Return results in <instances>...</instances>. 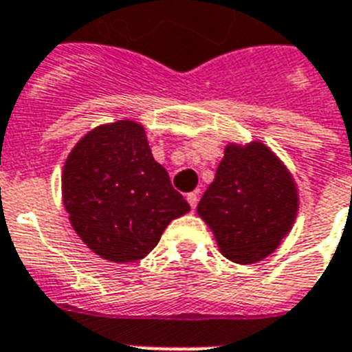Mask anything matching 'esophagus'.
I'll return each instance as SVG.
<instances>
[{
  "instance_id": "1",
  "label": "esophagus",
  "mask_w": 352,
  "mask_h": 352,
  "mask_svg": "<svg viewBox=\"0 0 352 352\" xmlns=\"http://www.w3.org/2000/svg\"><path fill=\"white\" fill-rule=\"evenodd\" d=\"M186 201H188V203H190V208L195 210V206H197V203H199V193L197 192L188 193Z\"/></svg>"
}]
</instances>
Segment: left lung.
I'll return each instance as SVG.
<instances>
[{
  "instance_id": "8db88e82",
  "label": "left lung",
  "mask_w": 352,
  "mask_h": 352,
  "mask_svg": "<svg viewBox=\"0 0 352 352\" xmlns=\"http://www.w3.org/2000/svg\"><path fill=\"white\" fill-rule=\"evenodd\" d=\"M298 206L292 173L272 149L254 140L226 146L197 214L212 228L226 259L252 265L281 245L294 225Z\"/></svg>"
}]
</instances>
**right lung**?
I'll list each match as a JSON object with an SVG mask.
<instances>
[{"label":"right lung","mask_w":352,"mask_h":352,"mask_svg":"<svg viewBox=\"0 0 352 352\" xmlns=\"http://www.w3.org/2000/svg\"><path fill=\"white\" fill-rule=\"evenodd\" d=\"M62 197L80 239L113 263L146 257L166 226L190 212L135 120L102 124L80 138L63 164Z\"/></svg>","instance_id":"right-lung-1"}]
</instances>
